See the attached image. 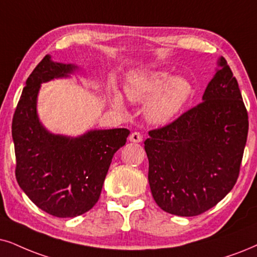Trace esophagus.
<instances>
[{
	"mask_svg": "<svg viewBox=\"0 0 257 257\" xmlns=\"http://www.w3.org/2000/svg\"><path fill=\"white\" fill-rule=\"evenodd\" d=\"M129 141H131V142H141L142 141V135L140 134L139 132L132 133L131 136H129Z\"/></svg>",
	"mask_w": 257,
	"mask_h": 257,
	"instance_id": "esophagus-1",
	"label": "esophagus"
}]
</instances>
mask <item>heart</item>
I'll list each match as a JSON object with an SVG mask.
<instances>
[{
	"label": "heart",
	"instance_id": "obj_1",
	"mask_svg": "<svg viewBox=\"0 0 257 257\" xmlns=\"http://www.w3.org/2000/svg\"><path fill=\"white\" fill-rule=\"evenodd\" d=\"M125 95L134 103L151 99L146 109L149 121L165 124L184 108L192 93V86L184 78H172L167 72H134L126 79ZM115 102L121 104L119 97Z\"/></svg>",
	"mask_w": 257,
	"mask_h": 257
}]
</instances>
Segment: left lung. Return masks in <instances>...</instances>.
Returning a JSON list of instances; mask_svg holds the SVG:
<instances>
[{
  "mask_svg": "<svg viewBox=\"0 0 257 257\" xmlns=\"http://www.w3.org/2000/svg\"><path fill=\"white\" fill-rule=\"evenodd\" d=\"M211 79L203 102L145 141L148 181L162 210L193 217L219 203L235 186L248 136V112L226 60Z\"/></svg>",
  "mask_w": 257,
  "mask_h": 257,
  "instance_id": "1",
  "label": "left lung"
}]
</instances>
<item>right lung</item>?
<instances>
[{"instance_id": "right-lung-1", "label": "right lung", "mask_w": 257, "mask_h": 257, "mask_svg": "<svg viewBox=\"0 0 257 257\" xmlns=\"http://www.w3.org/2000/svg\"><path fill=\"white\" fill-rule=\"evenodd\" d=\"M76 69L45 56L26 80L12 123L19 186L38 207L59 218L80 216L95 206L113 154L131 134L116 128L69 138L44 128L37 113L41 83Z\"/></svg>"}]
</instances>
